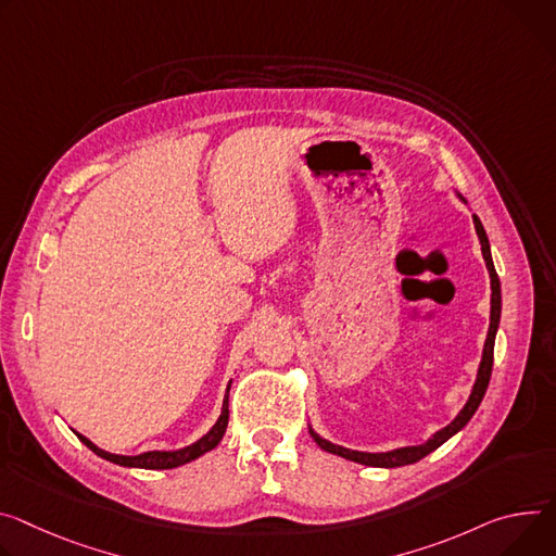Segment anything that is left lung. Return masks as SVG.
Listing matches in <instances>:
<instances>
[{
    "mask_svg": "<svg viewBox=\"0 0 556 556\" xmlns=\"http://www.w3.org/2000/svg\"><path fill=\"white\" fill-rule=\"evenodd\" d=\"M462 197V194H459ZM464 199V197H462ZM475 228H477V237L481 241V252H483V260H485V268L490 273V328H488V337H485V343H483V355H481V364H479V370H477V381L472 386V392L466 401V406L462 408V413L454 417L445 428H441L439 432H434L426 443L421 445H406V447H396V450H390V452H359V450H350V447H343V445H337V443H330L328 439L319 437L311 426V434L313 439L317 441V445L326 452H332L337 454V457H343L348 462H355V464H364V466H372V468H399V466H410V464H417L419 459H424L426 454L434 452L441 443H445L452 434H457L470 419L472 415L477 413L479 403L488 390V383H490V375H492V362H494V337H496V328H498V319H501V283H498V275L494 270V264H492V255H490V241H488V235L483 230V224L479 222V217L475 215Z\"/></svg>",
    "mask_w": 556,
    "mask_h": 556,
    "instance_id": "1",
    "label": "left lung"
}]
</instances>
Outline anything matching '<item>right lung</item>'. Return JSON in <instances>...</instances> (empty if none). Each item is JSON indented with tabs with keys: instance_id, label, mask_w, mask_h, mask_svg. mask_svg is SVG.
I'll return each instance as SVG.
<instances>
[{
	"instance_id": "add662e5",
	"label": "right lung",
	"mask_w": 556,
	"mask_h": 556,
	"mask_svg": "<svg viewBox=\"0 0 556 556\" xmlns=\"http://www.w3.org/2000/svg\"><path fill=\"white\" fill-rule=\"evenodd\" d=\"M230 383L232 381H228L226 396H224V406H222V415H219L217 424L204 437H201L199 441H194V443H190L186 447H179V450H150V452H143V454H135V457H126V454H113V452H106L102 447H97L90 439H86L79 432H75V434L79 437V441L84 445H88L97 454V457H102L106 462H113L117 466L146 468V470H170V468L190 464L197 457H201V454H206L213 447H217V443L222 441V437L226 432V426H228V392H230Z\"/></svg>"
}]
</instances>
